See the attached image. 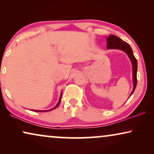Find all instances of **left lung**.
<instances>
[{
  "label": "left lung",
  "mask_w": 154,
  "mask_h": 154,
  "mask_svg": "<svg viewBox=\"0 0 154 154\" xmlns=\"http://www.w3.org/2000/svg\"><path fill=\"white\" fill-rule=\"evenodd\" d=\"M106 48L107 49H116L120 50L122 51L125 52L128 54V57L130 60V62L132 63V81H133V89H132L131 93H130V97L133 93L134 90H135L137 86V61L136 58L134 57L133 52L131 47L129 44L126 43L123 40L117 37L116 35H110L106 38Z\"/></svg>",
  "instance_id": "obj_1"
}]
</instances>
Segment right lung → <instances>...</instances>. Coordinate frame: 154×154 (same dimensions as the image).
<instances>
[{
  "label": "right lung",
  "mask_w": 154,
  "mask_h": 154,
  "mask_svg": "<svg viewBox=\"0 0 154 154\" xmlns=\"http://www.w3.org/2000/svg\"><path fill=\"white\" fill-rule=\"evenodd\" d=\"M62 92H61L60 100H59V102H57V105H56L55 106L53 107V108L51 109H50V110H32V111H36V112H45V111H50L53 110V109H56L57 107V106H59V104H60V102H61V100H62Z\"/></svg>",
  "instance_id": "right-lung-1"
}]
</instances>
